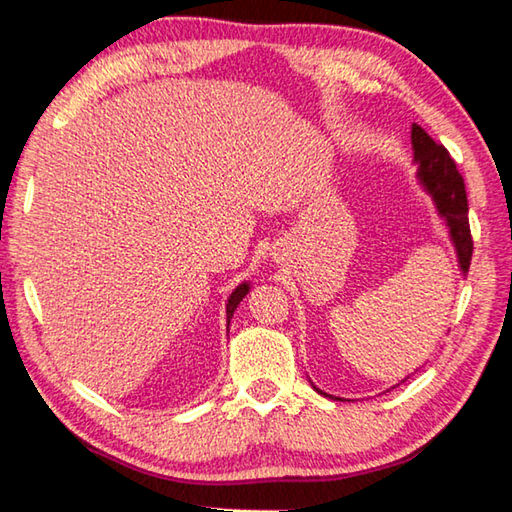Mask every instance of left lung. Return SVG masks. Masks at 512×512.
Returning <instances> with one entry per match:
<instances>
[{"label": "left lung", "instance_id": "left-lung-1", "mask_svg": "<svg viewBox=\"0 0 512 512\" xmlns=\"http://www.w3.org/2000/svg\"><path fill=\"white\" fill-rule=\"evenodd\" d=\"M411 144H413V160L418 164V180L422 187L431 194L433 203H436L438 214L443 216L449 237L456 248L458 266L465 275L472 262V235H470V221H467V194L463 176L456 169V162L443 144L433 142L424 128L418 124L411 126ZM314 386V384H311ZM314 391L318 388L314 386ZM325 395L323 391H318ZM332 397V395H325ZM336 400V397H334Z\"/></svg>", "mask_w": 512, "mask_h": 512}]
</instances>
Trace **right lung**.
I'll return each instance as SVG.
<instances>
[{
	"label": "right lung",
	"mask_w": 512,
	"mask_h": 512,
	"mask_svg": "<svg viewBox=\"0 0 512 512\" xmlns=\"http://www.w3.org/2000/svg\"><path fill=\"white\" fill-rule=\"evenodd\" d=\"M250 291V284L248 282H244V284H239V287L230 293V298H228V305H225V314H228V325H230V318H232V314H235V309H237V305L241 300L246 298V293Z\"/></svg>",
	"instance_id": "right-lung-1"
}]
</instances>
